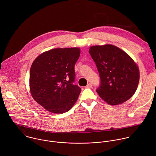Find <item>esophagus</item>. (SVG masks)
Instances as JSON below:
<instances>
[{"mask_svg":"<svg viewBox=\"0 0 156 156\" xmlns=\"http://www.w3.org/2000/svg\"><path fill=\"white\" fill-rule=\"evenodd\" d=\"M85 87H86V88H92V85H91V83H88V84H87V86H86Z\"/></svg>","mask_w":156,"mask_h":156,"instance_id":"34e87169","label":"esophagus"}]
</instances>
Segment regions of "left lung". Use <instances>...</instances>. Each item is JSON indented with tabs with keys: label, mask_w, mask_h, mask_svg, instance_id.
<instances>
[{
	"label": "left lung",
	"mask_w": 156,
	"mask_h": 156,
	"mask_svg": "<svg viewBox=\"0 0 156 156\" xmlns=\"http://www.w3.org/2000/svg\"><path fill=\"white\" fill-rule=\"evenodd\" d=\"M89 53L100 73L101 85L97 92L100 98L112 106L130 99L140 80L139 68L134 60L111 44L91 46Z\"/></svg>",
	"instance_id": "obj_1"
}]
</instances>
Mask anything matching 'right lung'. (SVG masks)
Here are the masks:
<instances>
[{"label": "right lung", "instance_id": "right-lung-1", "mask_svg": "<svg viewBox=\"0 0 156 156\" xmlns=\"http://www.w3.org/2000/svg\"><path fill=\"white\" fill-rule=\"evenodd\" d=\"M80 54L78 47L57 48L43 52L33 61L29 75L30 93L47 111L63 114L77 101L81 88L72 83Z\"/></svg>", "mask_w": 156, "mask_h": 156}]
</instances>
